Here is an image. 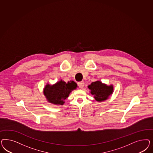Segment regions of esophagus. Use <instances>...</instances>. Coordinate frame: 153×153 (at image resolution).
<instances>
[{
    "label": "esophagus",
    "instance_id": "34e87169",
    "mask_svg": "<svg viewBox=\"0 0 153 153\" xmlns=\"http://www.w3.org/2000/svg\"><path fill=\"white\" fill-rule=\"evenodd\" d=\"M84 85H85V83H84L83 81L79 82V83H78V85H79V86L80 88H83Z\"/></svg>",
    "mask_w": 153,
    "mask_h": 153
}]
</instances>
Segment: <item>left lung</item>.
Listing matches in <instances>:
<instances>
[{
    "label": "left lung",
    "mask_w": 153,
    "mask_h": 153,
    "mask_svg": "<svg viewBox=\"0 0 153 153\" xmlns=\"http://www.w3.org/2000/svg\"><path fill=\"white\" fill-rule=\"evenodd\" d=\"M88 87L95 100L99 102H104L108 99L114 91L113 85H107L100 81L93 82Z\"/></svg>",
    "instance_id": "left-lung-1"
}]
</instances>
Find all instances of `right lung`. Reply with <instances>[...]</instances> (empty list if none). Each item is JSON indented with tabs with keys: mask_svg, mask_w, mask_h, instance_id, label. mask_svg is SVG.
<instances>
[{
	"mask_svg": "<svg viewBox=\"0 0 153 153\" xmlns=\"http://www.w3.org/2000/svg\"><path fill=\"white\" fill-rule=\"evenodd\" d=\"M77 88V85L74 81L66 83L60 79L53 85L47 83L43 89V94L47 102L56 105H62L70 93Z\"/></svg>",
	"mask_w": 153,
	"mask_h": 153,
	"instance_id": "1",
	"label": "right lung"
}]
</instances>
